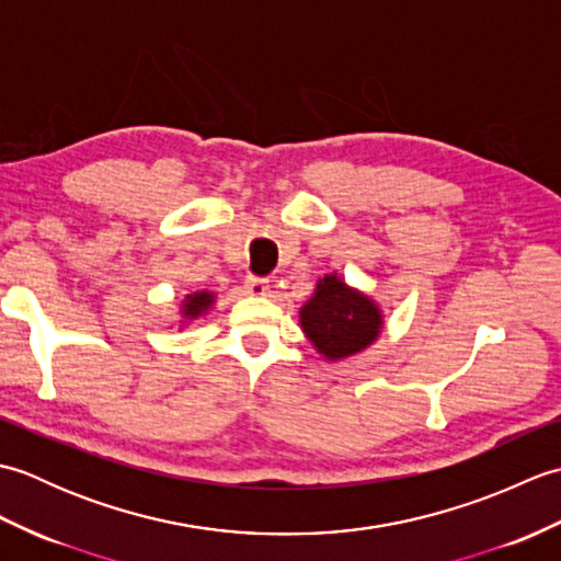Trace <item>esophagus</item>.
<instances>
[{"label": "esophagus", "instance_id": "obj_1", "mask_svg": "<svg viewBox=\"0 0 561 561\" xmlns=\"http://www.w3.org/2000/svg\"><path fill=\"white\" fill-rule=\"evenodd\" d=\"M243 289H245V294L262 299V296H270V282L260 279V277H248L245 284H243Z\"/></svg>", "mask_w": 561, "mask_h": 561}]
</instances>
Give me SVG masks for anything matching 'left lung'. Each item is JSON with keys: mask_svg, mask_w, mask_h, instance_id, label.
Listing matches in <instances>:
<instances>
[{"mask_svg": "<svg viewBox=\"0 0 561 561\" xmlns=\"http://www.w3.org/2000/svg\"><path fill=\"white\" fill-rule=\"evenodd\" d=\"M299 325L306 340L325 362H344L366 352L386 325L383 308L366 291L350 287L337 272L318 279L301 311Z\"/></svg>", "mask_w": 561, "mask_h": 561, "instance_id": "8db88e82", "label": "left lung"}]
</instances>
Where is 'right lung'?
<instances>
[{
  "label": "right lung",
  "mask_w": 561,
  "mask_h": 561,
  "mask_svg": "<svg viewBox=\"0 0 561 561\" xmlns=\"http://www.w3.org/2000/svg\"><path fill=\"white\" fill-rule=\"evenodd\" d=\"M214 304H217V294L207 291V289H199L193 294H185V299L181 301V308H178V316H181V325L178 328H187L190 323H195V320L205 318Z\"/></svg>",
  "instance_id": "1"
}]
</instances>
